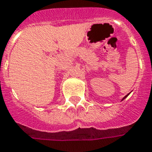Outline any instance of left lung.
<instances>
[{
  "instance_id": "1",
  "label": "left lung",
  "mask_w": 152,
  "mask_h": 152,
  "mask_svg": "<svg viewBox=\"0 0 152 152\" xmlns=\"http://www.w3.org/2000/svg\"><path fill=\"white\" fill-rule=\"evenodd\" d=\"M128 95H129V94H127V95H126V96H125V97H123V99H125V98H126V97H127V96Z\"/></svg>"
}]
</instances>
